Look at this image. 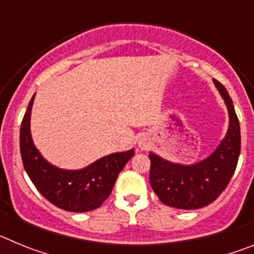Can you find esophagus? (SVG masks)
<instances>
[{
  "label": "esophagus",
  "instance_id": "esophagus-1",
  "mask_svg": "<svg viewBox=\"0 0 254 254\" xmlns=\"http://www.w3.org/2000/svg\"><path fill=\"white\" fill-rule=\"evenodd\" d=\"M140 147H142V149H145V147H146V145H145V142H141V143H140Z\"/></svg>",
  "mask_w": 254,
  "mask_h": 254
}]
</instances>
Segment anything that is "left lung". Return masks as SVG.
Segmentation results:
<instances>
[{"label": "left lung", "instance_id": "1", "mask_svg": "<svg viewBox=\"0 0 254 254\" xmlns=\"http://www.w3.org/2000/svg\"><path fill=\"white\" fill-rule=\"evenodd\" d=\"M229 113L225 137L210 156L198 163L183 165L150 152V183L164 205L182 210H196L214 202L221 194L237 168L241 154V126L233 100L225 87L214 78Z\"/></svg>", "mask_w": 254, "mask_h": 254}]
</instances>
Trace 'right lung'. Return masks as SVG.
<instances>
[{"label": "right lung", "mask_w": 254, "mask_h": 254, "mask_svg": "<svg viewBox=\"0 0 254 254\" xmlns=\"http://www.w3.org/2000/svg\"><path fill=\"white\" fill-rule=\"evenodd\" d=\"M33 95L20 127V152L25 172L40 193L57 207L71 212H86L102 206L109 197L118 174L134 155V150L103 156L86 168L66 170L42 156L30 133Z\"/></svg>", "instance_id": "right-lung-1"}]
</instances>
